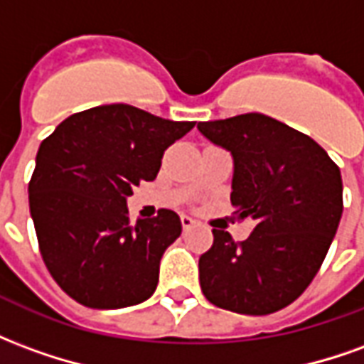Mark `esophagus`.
<instances>
[{
	"mask_svg": "<svg viewBox=\"0 0 364 364\" xmlns=\"http://www.w3.org/2000/svg\"><path fill=\"white\" fill-rule=\"evenodd\" d=\"M195 224H197V222H195V218H193V216H189V214H181V226H183V230L193 228Z\"/></svg>",
	"mask_w": 364,
	"mask_h": 364,
	"instance_id": "obj_1",
	"label": "esophagus"
}]
</instances>
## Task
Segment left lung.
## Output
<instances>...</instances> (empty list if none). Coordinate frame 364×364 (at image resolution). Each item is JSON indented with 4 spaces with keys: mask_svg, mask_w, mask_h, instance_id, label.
<instances>
[{
    "mask_svg": "<svg viewBox=\"0 0 364 364\" xmlns=\"http://www.w3.org/2000/svg\"><path fill=\"white\" fill-rule=\"evenodd\" d=\"M200 134L234 158L230 200L253 218L245 242L213 230L198 259L208 302L265 316L292 304L326 259L343 213L339 167L310 136L261 112L198 122Z\"/></svg>",
    "mask_w": 364,
    "mask_h": 364,
    "instance_id": "8db88e82",
    "label": "left lung"
}]
</instances>
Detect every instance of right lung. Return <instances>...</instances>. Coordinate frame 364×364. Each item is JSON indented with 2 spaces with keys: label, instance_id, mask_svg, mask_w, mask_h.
<instances>
[{
  "label": "right lung",
  "instance_id": "obj_1",
  "mask_svg": "<svg viewBox=\"0 0 364 364\" xmlns=\"http://www.w3.org/2000/svg\"><path fill=\"white\" fill-rule=\"evenodd\" d=\"M193 127L114 103L75 112L43 140L28 206L44 265L75 302L114 310L154 294L181 220L161 208L132 224L127 198L156 179L164 151Z\"/></svg>",
  "mask_w": 364,
  "mask_h": 364
}]
</instances>
